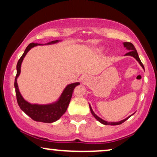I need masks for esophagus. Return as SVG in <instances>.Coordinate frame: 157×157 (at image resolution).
<instances>
[{
	"label": "esophagus",
	"instance_id": "1",
	"mask_svg": "<svg viewBox=\"0 0 157 157\" xmlns=\"http://www.w3.org/2000/svg\"><path fill=\"white\" fill-rule=\"evenodd\" d=\"M82 82H83L84 84H87L88 82H89V79H88L87 77H82Z\"/></svg>",
	"mask_w": 157,
	"mask_h": 157
}]
</instances>
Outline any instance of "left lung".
Wrapping results in <instances>:
<instances>
[{
    "mask_svg": "<svg viewBox=\"0 0 157 157\" xmlns=\"http://www.w3.org/2000/svg\"><path fill=\"white\" fill-rule=\"evenodd\" d=\"M123 45H124V47H125L126 49L128 50V51H129V52H128V53L125 54V55H128V56H131V57H134V58L138 61L139 63L140 64V66H141L143 68V69H145L143 64H142V63L141 62V60H140V57H139L138 53H137V52H136V48H135L134 45L131 44V43H129V42L123 43ZM89 108H90V110H91V113H92L93 116L95 118H96V120H98V121L100 122H101V123L103 124V125H120V124H122V122H124L125 121H126V120H127L131 116V115L130 117H128L125 118V120H121V121H120V122H107V121H105V120H102V119L100 118L98 116H97V115L95 114L94 112V111H93L92 109H91V105H89Z\"/></svg>",
    "mask_w": 157,
    "mask_h": 157,
    "instance_id": "left-lung-1",
    "label": "left lung"
}]
</instances>
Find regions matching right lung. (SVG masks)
<instances>
[{"label":"right lung","instance_id":"1","mask_svg":"<svg viewBox=\"0 0 157 157\" xmlns=\"http://www.w3.org/2000/svg\"><path fill=\"white\" fill-rule=\"evenodd\" d=\"M58 40H53L51 42L46 44L45 45H50L54 44L56 43H58ZM43 45L40 44H34L32 43L27 46L25 49L24 53L21 56V58L19 59L18 62L17 64V75H16L15 80V93L16 97H17V101L18 103L19 107L26 114L30 117L32 120L37 122H47V123H51L59 120L63 114L66 112L68 105H69L70 100H71V96L74 89L77 86L80 85V82H74V83L68 84L65 89L63 91L62 94L60 95V98L58 99L57 101H56L53 103L46 104V105H39V104H31L26 100L23 99V97L21 95V92L19 91L18 86H17V79L21 74V63H22L23 58L28 52L32 48L35 47L36 46H40Z\"/></svg>","mask_w":157,"mask_h":157}]
</instances>
